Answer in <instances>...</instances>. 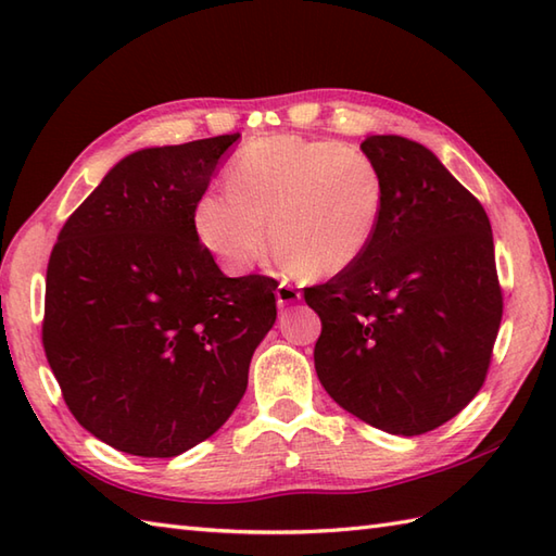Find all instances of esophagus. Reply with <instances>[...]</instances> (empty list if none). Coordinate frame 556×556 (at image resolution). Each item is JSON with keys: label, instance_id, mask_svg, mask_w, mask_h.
I'll return each instance as SVG.
<instances>
[{"label": "esophagus", "instance_id": "esophagus-1", "mask_svg": "<svg viewBox=\"0 0 556 556\" xmlns=\"http://www.w3.org/2000/svg\"><path fill=\"white\" fill-rule=\"evenodd\" d=\"M299 299H301V291L293 285H289V281H281V285L277 287V305H279V308H285V305L299 301Z\"/></svg>", "mask_w": 556, "mask_h": 556}]
</instances>
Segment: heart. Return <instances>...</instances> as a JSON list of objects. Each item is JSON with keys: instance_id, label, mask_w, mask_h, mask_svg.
Listing matches in <instances>:
<instances>
[{"instance_id": "obj_1", "label": "heart", "mask_w": 556, "mask_h": 556, "mask_svg": "<svg viewBox=\"0 0 556 556\" xmlns=\"http://www.w3.org/2000/svg\"><path fill=\"white\" fill-rule=\"evenodd\" d=\"M384 215V179L361 148L271 136L233 157L227 191L195 205V233L231 271H248L267 248L289 271L332 277L370 251Z\"/></svg>"}]
</instances>
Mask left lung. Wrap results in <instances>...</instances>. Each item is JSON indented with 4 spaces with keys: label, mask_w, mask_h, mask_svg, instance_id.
I'll return each mask as SVG.
<instances>
[{
    "label": "left lung",
    "mask_w": 556,
    "mask_h": 556,
    "mask_svg": "<svg viewBox=\"0 0 556 556\" xmlns=\"http://www.w3.org/2000/svg\"><path fill=\"white\" fill-rule=\"evenodd\" d=\"M361 150L384 179L370 251L303 291L320 315L315 370L337 404L389 434L440 428L473 399L502 323L492 229L478 198L401 136Z\"/></svg>",
    "instance_id": "obj_1"
}]
</instances>
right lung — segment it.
I'll return each mask as SVG.
<instances>
[{"mask_svg":"<svg viewBox=\"0 0 556 556\" xmlns=\"http://www.w3.org/2000/svg\"><path fill=\"white\" fill-rule=\"evenodd\" d=\"M239 138L124 157L52 248L45 356L74 418L119 452L172 458L215 434L277 320L275 279L224 275L193 224Z\"/></svg>","mask_w":556,"mask_h":556,"instance_id":"1","label":"right lung"}]
</instances>
